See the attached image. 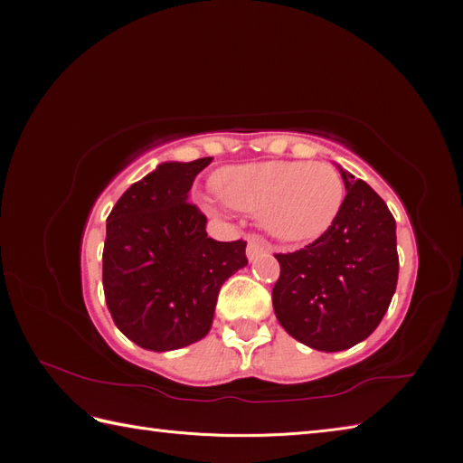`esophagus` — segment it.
<instances>
[{
  "label": "esophagus",
  "mask_w": 463,
  "mask_h": 463,
  "mask_svg": "<svg viewBox=\"0 0 463 463\" xmlns=\"http://www.w3.org/2000/svg\"><path fill=\"white\" fill-rule=\"evenodd\" d=\"M269 243H266V240L262 235L259 233H249L247 235V257L249 260H255L259 255L266 253L269 250Z\"/></svg>",
  "instance_id": "34e87169"
}]
</instances>
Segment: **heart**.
Returning a JSON list of instances; mask_svg holds the SVG:
<instances>
[{"label":"heart","instance_id":"obj_1","mask_svg":"<svg viewBox=\"0 0 463 463\" xmlns=\"http://www.w3.org/2000/svg\"><path fill=\"white\" fill-rule=\"evenodd\" d=\"M220 199L233 210L260 214L262 226L286 241H309L338 218L344 179L325 162H260L216 177Z\"/></svg>","mask_w":463,"mask_h":463}]
</instances>
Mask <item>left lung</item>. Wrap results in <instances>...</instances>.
<instances>
[{
	"label": "left lung",
	"instance_id": "1",
	"mask_svg": "<svg viewBox=\"0 0 463 463\" xmlns=\"http://www.w3.org/2000/svg\"><path fill=\"white\" fill-rule=\"evenodd\" d=\"M345 199L318 240L278 253L272 289L279 325L301 344L342 352L381 325L398 284L396 220L386 203L342 170Z\"/></svg>",
	"mask_w": 463,
	"mask_h": 463
}]
</instances>
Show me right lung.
Wrapping results in <instances>:
<instances>
[{
	"label": "right lung",
	"instance_id": "add662e5",
	"mask_svg": "<svg viewBox=\"0 0 463 463\" xmlns=\"http://www.w3.org/2000/svg\"><path fill=\"white\" fill-rule=\"evenodd\" d=\"M213 158L167 162L111 208L102 253L106 305L137 345L167 352L213 325L222 284L247 264V241H216L187 193Z\"/></svg>",
	"mask_w": 463,
	"mask_h": 463
}]
</instances>
